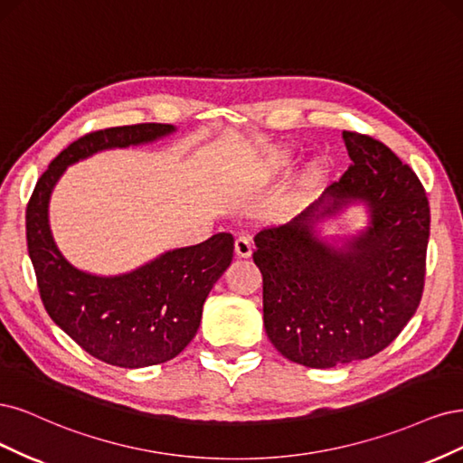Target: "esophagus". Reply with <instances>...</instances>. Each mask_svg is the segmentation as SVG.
<instances>
[{
  "label": "esophagus",
  "instance_id": "obj_1",
  "mask_svg": "<svg viewBox=\"0 0 463 463\" xmlns=\"http://www.w3.org/2000/svg\"><path fill=\"white\" fill-rule=\"evenodd\" d=\"M251 241L248 236H238L234 241V253L238 258H250L251 256Z\"/></svg>",
  "mask_w": 463,
  "mask_h": 463
}]
</instances>
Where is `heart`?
I'll use <instances>...</instances> for the list:
<instances>
[{
  "mask_svg": "<svg viewBox=\"0 0 463 463\" xmlns=\"http://www.w3.org/2000/svg\"><path fill=\"white\" fill-rule=\"evenodd\" d=\"M280 159H287V156H280ZM321 176V171L319 169H313L311 171V181H316V178Z\"/></svg>",
  "mask_w": 463,
  "mask_h": 463,
  "instance_id": "b5f03b06",
  "label": "heart"
}]
</instances>
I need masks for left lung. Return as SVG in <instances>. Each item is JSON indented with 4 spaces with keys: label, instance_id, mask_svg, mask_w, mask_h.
Instances as JSON below:
<instances>
[{
    "label": "left lung",
    "instance_id": "8db88e82",
    "mask_svg": "<svg viewBox=\"0 0 463 463\" xmlns=\"http://www.w3.org/2000/svg\"><path fill=\"white\" fill-rule=\"evenodd\" d=\"M352 165L290 225L261 229L253 263L263 275V325L290 362L326 369L383 352L420 307L430 210L410 165L369 134L342 130ZM364 199L372 227L345 250L319 243L310 222ZM319 219V213H317Z\"/></svg>",
    "mask_w": 463,
    "mask_h": 463
}]
</instances>
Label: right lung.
I'll return each mask as SVG.
<instances>
[{"instance_id":"1","label":"right lung","mask_w":463,"mask_h":463,"mask_svg":"<svg viewBox=\"0 0 463 463\" xmlns=\"http://www.w3.org/2000/svg\"><path fill=\"white\" fill-rule=\"evenodd\" d=\"M171 125L140 123L88 132L69 144L42 173L26 205V244L42 304L61 329L98 360L127 369L157 365L196 336L202 307L232 261L234 238L219 232L205 242L163 253L121 277L82 273L59 253L48 225V200L67 165L108 147L152 142Z\"/></svg>"}]
</instances>
